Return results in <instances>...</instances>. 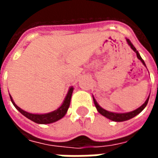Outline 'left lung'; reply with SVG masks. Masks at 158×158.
Wrapping results in <instances>:
<instances>
[{
    "label": "left lung",
    "instance_id": "obj_1",
    "mask_svg": "<svg viewBox=\"0 0 158 158\" xmlns=\"http://www.w3.org/2000/svg\"><path fill=\"white\" fill-rule=\"evenodd\" d=\"M127 40V42H128V44H129V45H130V47H131V49H132L134 52H135L136 53V56H137V57L141 61V62H142L144 65L146 66V63H145V62L143 61V59L141 58V56H139V52H138V51H136L135 47L133 45V44L130 42V40H129V39L126 40ZM93 101H94V103H95V106H96V109H97V111L99 112L102 116L106 117V118H107L108 119H110V120H113V121H115V122H123V121H126V120H129V119L132 118H134V117H135L136 115H138L141 111H142L145 107L146 106V105H147V103H148V101H149V96H148V98L146 99V101L145 102V103L143 104L142 106H140L139 107V108H137L136 110H134V111H132V112H129V113H111V112H108V111H106V110H104L103 108H102L101 106L98 105V103L96 102V99L93 97Z\"/></svg>",
    "mask_w": 158,
    "mask_h": 158
}]
</instances>
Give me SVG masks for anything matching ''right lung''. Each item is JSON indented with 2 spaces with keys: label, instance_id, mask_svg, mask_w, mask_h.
<instances>
[{
  "label": "right lung",
  "instance_id": "right-lung-1",
  "mask_svg": "<svg viewBox=\"0 0 158 158\" xmlns=\"http://www.w3.org/2000/svg\"><path fill=\"white\" fill-rule=\"evenodd\" d=\"M73 90V88L71 87L69 89L68 95L66 96V98L64 100L63 103H62V105L59 108H57L55 111H53L52 113H45V114H33V113H27V112L23 111V110L21 109L20 107H19V106L16 105L11 96H10V98H11V101H12L13 106H15L16 108L19 110V112L22 113L23 116H25L26 118H28L31 121L36 123L46 124V123H52L56 122V121H57V120L61 119L62 118L65 116V114L67 113V111L69 109V105H70V101H71Z\"/></svg>",
  "mask_w": 158,
  "mask_h": 158
}]
</instances>
